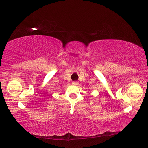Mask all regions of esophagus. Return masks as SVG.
Segmentation results:
<instances>
[{
	"instance_id": "obj_1",
	"label": "esophagus",
	"mask_w": 148,
	"mask_h": 148,
	"mask_svg": "<svg viewBox=\"0 0 148 148\" xmlns=\"http://www.w3.org/2000/svg\"><path fill=\"white\" fill-rule=\"evenodd\" d=\"M72 84H73V85H78V82H73V83H72Z\"/></svg>"
}]
</instances>
